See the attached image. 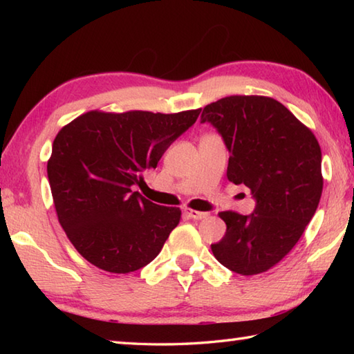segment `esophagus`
Listing matches in <instances>:
<instances>
[{
    "label": "esophagus",
    "mask_w": 354,
    "mask_h": 354,
    "mask_svg": "<svg viewBox=\"0 0 354 354\" xmlns=\"http://www.w3.org/2000/svg\"><path fill=\"white\" fill-rule=\"evenodd\" d=\"M184 213L187 214V217H190L193 221H202V219H207L208 213L204 212H196V209H190V208H185Z\"/></svg>",
    "instance_id": "1"
}]
</instances>
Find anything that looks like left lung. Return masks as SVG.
<instances>
[{
	"label": "left lung",
	"instance_id": "obj_1",
	"mask_svg": "<svg viewBox=\"0 0 354 354\" xmlns=\"http://www.w3.org/2000/svg\"><path fill=\"white\" fill-rule=\"evenodd\" d=\"M201 123L212 124L227 146L230 181L246 185L255 199L248 216L219 213L227 232L212 251L232 272H265L289 254L317 212L321 147L309 127L270 97H225L207 104Z\"/></svg>",
	"mask_w": 354,
	"mask_h": 354
}]
</instances>
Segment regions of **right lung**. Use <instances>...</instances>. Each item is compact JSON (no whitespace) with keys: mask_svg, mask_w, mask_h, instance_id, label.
<instances>
[{"mask_svg":"<svg viewBox=\"0 0 354 354\" xmlns=\"http://www.w3.org/2000/svg\"><path fill=\"white\" fill-rule=\"evenodd\" d=\"M199 114L89 111L59 131L47 164L53 201L70 242L91 265L127 274L160 254L181 209L132 189Z\"/></svg>","mask_w":354,"mask_h":354,"instance_id":"right-lung-1","label":"right lung"}]
</instances>
